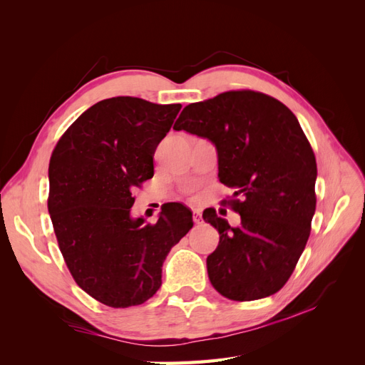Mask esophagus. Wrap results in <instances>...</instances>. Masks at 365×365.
<instances>
[{"instance_id":"obj_1","label":"esophagus","mask_w":365,"mask_h":365,"mask_svg":"<svg viewBox=\"0 0 365 365\" xmlns=\"http://www.w3.org/2000/svg\"><path fill=\"white\" fill-rule=\"evenodd\" d=\"M193 222L195 224H202V216L200 210H193Z\"/></svg>"}]
</instances>
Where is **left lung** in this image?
<instances>
[{
	"label": "left lung",
	"instance_id": "obj_1",
	"mask_svg": "<svg viewBox=\"0 0 365 365\" xmlns=\"http://www.w3.org/2000/svg\"><path fill=\"white\" fill-rule=\"evenodd\" d=\"M175 130L215 143L219 181L235 189L224 200L240 227L208 208L202 217L219 231L207 257L213 288L230 300L252 302L279 292L292 275L311 235L317 207V161L288 106L252 90L220 93L187 105Z\"/></svg>",
	"mask_w": 365,
	"mask_h": 365
}]
</instances>
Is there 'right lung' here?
I'll list each match as a JSON object with an SVG mask.
<instances>
[{"label": "right lung", "mask_w": 365, "mask_h": 365, "mask_svg": "<svg viewBox=\"0 0 365 365\" xmlns=\"http://www.w3.org/2000/svg\"><path fill=\"white\" fill-rule=\"evenodd\" d=\"M180 103L120 96L93 105L63 132L48 164V213L74 282L109 307L143 304L161 286V267L193 227L180 202L157 222L132 219L135 190L153 176V153Z\"/></svg>", "instance_id": "obj_1"}]
</instances>
